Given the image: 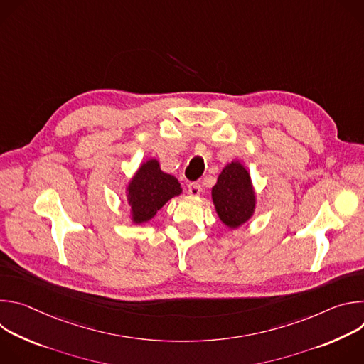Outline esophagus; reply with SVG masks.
Returning a JSON list of instances; mask_svg holds the SVG:
<instances>
[{
	"instance_id": "obj_1",
	"label": "esophagus",
	"mask_w": 364,
	"mask_h": 364,
	"mask_svg": "<svg viewBox=\"0 0 364 364\" xmlns=\"http://www.w3.org/2000/svg\"><path fill=\"white\" fill-rule=\"evenodd\" d=\"M188 193L191 196H198L201 193V186L198 183H190L188 184Z\"/></svg>"
}]
</instances>
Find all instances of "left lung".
Listing matches in <instances>:
<instances>
[{
	"label": "left lung",
	"instance_id": "obj_1",
	"mask_svg": "<svg viewBox=\"0 0 364 364\" xmlns=\"http://www.w3.org/2000/svg\"><path fill=\"white\" fill-rule=\"evenodd\" d=\"M212 196L220 220L232 229L243 225L253 213L255 194L250 176L240 163H230L223 168Z\"/></svg>",
	"mask_w": 364,
	"mask_h": 364
}]
</instances>
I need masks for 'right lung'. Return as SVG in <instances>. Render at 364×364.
Instances as JSON below:
<instances>
[{
  "label": "right lung",
  "instance_id": "1",
  "mask_svg": "<svg viewBox=\"0 0 364 364\" xmlns=\"http://www.w3.org/2000/svg\"><path fill=\"white\" fill-rule=\"evenodd\" d=\"M128 201L135 223L148 222L174 196L181 193L176 177L160 170L157 160L141 166L128 187Z\"/></svg>",
  "mask_w": 364,
  "mask_h": 364
}]
</instances>
